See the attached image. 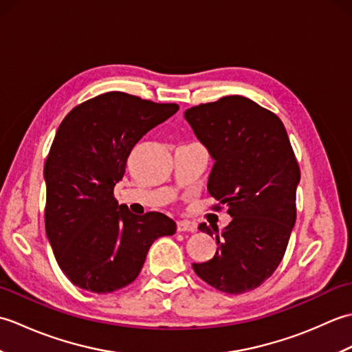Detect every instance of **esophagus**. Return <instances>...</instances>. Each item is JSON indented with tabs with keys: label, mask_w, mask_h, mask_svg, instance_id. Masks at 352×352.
I'll list each match as a JSON object with an SVG mask.
<instances>
[{
	"label": "esophagus",
	"mask_w": 352,
	"mask_h": 352,
	"mask_svg": "<svg viewBox=\"0 0 352 352\" xmlns=\"http://www.w3.org/2000/svg\"><path fill=\"white\" fill-rule=\"evenodd\" d=\"M177 231H180V233H183V231H190V233H193V231H197V226L190 221H178Z\"/></svg>",
	"instance_id": "1"
}]
</instances>
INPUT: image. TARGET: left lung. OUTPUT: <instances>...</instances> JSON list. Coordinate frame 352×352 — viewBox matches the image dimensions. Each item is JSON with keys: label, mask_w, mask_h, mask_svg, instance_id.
<instances>
[{"label": "left lung", "mask_w": 352, "mask_h": 352, "mask_svg": "<svg viewBox=\"0 0 352 352\" xmlns=\"http://www.w3.org/2000/svg\"><path fill=\"white\" fill-rule=\"evenodd\" d=\"M214 164L207 189L233 218L198 227L216 236V254L192 267L226 294L258 287L278 267L296 221L301 172L280 118L245 96L231 95L184 111Z\"/></svg>", "instance_id": "left-lung-1"}]
</instances>
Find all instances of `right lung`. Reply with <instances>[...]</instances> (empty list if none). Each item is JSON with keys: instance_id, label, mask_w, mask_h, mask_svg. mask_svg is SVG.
<instances>
[{"instance_id": "1", "label": "right lung", "mask_w": 352, "mask_h": 352, "mask_svg": "<svg viewBox=\"0 0 352 352\" xmlns=\"http://www.w3.org/2000/svg\"><path fill=\"white\" fill-rule=\"evenodd\" d=\"M177 110L107 92L74 107L58 126L43 168L45 228L58 266L77 287L110 294L129 286L154 241L175 233L166 214L138 216L119 206L113 189L134 145Z\"/></svg>"}]
</instances>
